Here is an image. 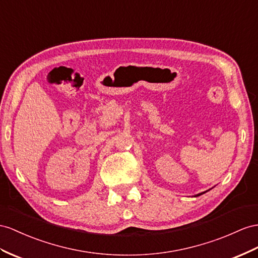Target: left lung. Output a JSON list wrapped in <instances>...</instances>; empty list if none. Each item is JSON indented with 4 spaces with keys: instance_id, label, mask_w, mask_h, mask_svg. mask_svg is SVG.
I'll list each match as a JSON object with an SVG mask.
<instances>
[{
    "instance_id": "1",
    "label": "left lung",
    "mask_w": 258,
    "mask_h": 258,
    "mask_svg": "<svg viewBox=\"0 0 258 258\" xmlns=\"http://www.w3.org/2000/svg\"><path fill=\"white\" fill-rule=\"evenodd\" d=\"M204 193H205V192H204ZM204 193H201V194H197L196 196H200V195H202V194H204Z\"/></svg>"
}]
</instances>
